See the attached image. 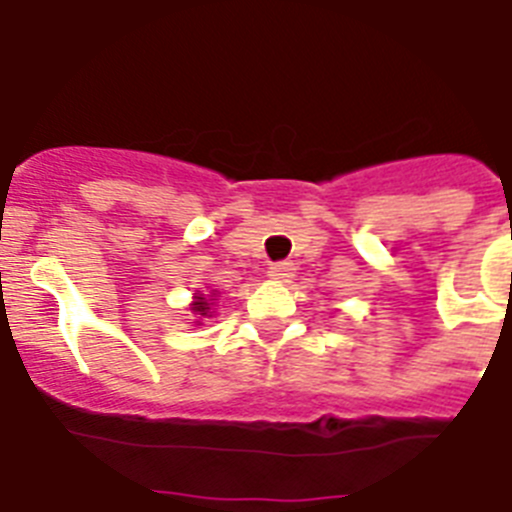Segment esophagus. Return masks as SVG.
<instances>
[{
  "mask_svg": "<svg viewBox=\"0 0 512 512\" xmlns=\"http://www.w3.org/2000/svg\"><path fill=\"white\" fill-rule=\"evenodd\" d=\"M268 276L276 281H289L292 276H295V265L287 263V260H281V263H273L271 268H268Z\"/></svg>",
  "mask_w": 512,
  "mask_h": 512,
  "instance_id": "obj_1",
  "label": "esophagus"
}]
</instances>
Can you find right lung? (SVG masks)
<instances>
[{
  "label": "right lung",
  "instance_id": "add662e5",
  "mask_svg": "<svg viewBox=\"0 0 512 512\" xmlns=\"http://www.w3.org/2000/svg\"><path fill=\"white\" fill-rule=\"evenodd\" d=\"M193 313H199V316H207V313H209L207 297H196V303H193Z\"/></svg>",
  "mask_w": 512,
  "mask_h": 512
}]
</instances>
